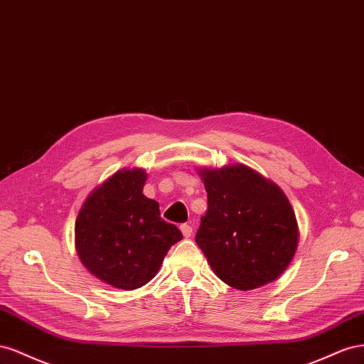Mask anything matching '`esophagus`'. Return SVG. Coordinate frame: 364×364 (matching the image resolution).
I'll return each instance as SVG.
<instances>
[{
	"label": "esophagus",
	"instance_id": "1",
	"mask_svg": "<svg viewBox=\"0 0 364 364\" xmlns=\"http://www.w3.org/2000/svg\"><path fill=\"white\" fill-rule=\"evenodd\" d=\"M180 230H181L184 237H191L192 236V227L189 224H181L180 225Z\"/></svg>",
	"mask_w": 364,
	"mask_h": 364
}]
</instances>
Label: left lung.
I'll return each instance as SVG.
<instances>
[{
  "label": "left lung",
  "mask_w": 364,
  "mask_h": 364,
  "mask_svg": "<svg viewBox=\"0 0 364 364\" xmlns=\"http://www.w3.org/2000/svg\"><path fill=\"white\" fill-rule=\"evenodd\" d=\"M198 172L207 212L195 241L213 273L241 291L273 282L293 261L299 244L287 195L245 164Z\"/></svg>",
  "instance_id": "8db88e82"
}]
</instances>
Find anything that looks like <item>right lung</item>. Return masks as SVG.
<instances>
[{"label": "right lung", "mask_w": 364, "mask_h": 364, "mask_svg": "<svg viewBox=\"0 0 364 364\" xmlns=\"http://www.w3.org/2000/svg\"><path fill=\"white\" fill-rule=\"evenodd\" d=\"M148 175L122 169L92 191L75 224L80 262L103 282L120 289L140 288L159 273L181 232L160 216L159 203L143 195Z\"/></svg>", "instance_id": "1"}]
</instances>
